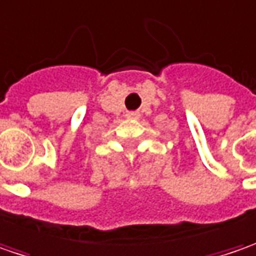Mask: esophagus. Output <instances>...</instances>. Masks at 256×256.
I'll return each instance as SVG.
<instances>
[{"mask_svg": "<svg viewBox=\"0 0 256 256\" xmlns=\"http://www.w3.org/2000/svg\"><path fill=\"white\" fill-rule=\"evenodd\" d=\"M126 116H128V118H136V116H138V112H135V110H132V112H128V114H126Z\"/></svg>", "mask_w": 256, "mask_h": 256, "instance_id": "1", "label": "esophagus"}]
</instances>
